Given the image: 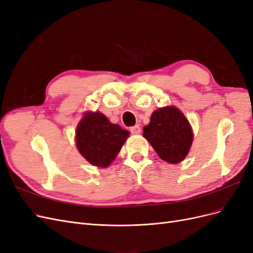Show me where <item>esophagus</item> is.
Listing matches in <instances>:
<instances>
[{"label": "esophagus", "mask_w": 253, "mask_h": 253, "mask_svg": "<svg viewBox=\"0 0 253 253\" xmlns=\"http://www.w3.org/2000/svg\"><path fill=\"white\" fill-rule=\"evenodd\" d=\"M129 131H131L132 134L137 135V134H139L141 132V129H140V126L138 125H136V126H132L131 128H129Z\"/></svg>", "instance_id": "1"}]
</instances>
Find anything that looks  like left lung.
<instances>
[{
  "instance_id": "1",
  "label": "left lung",
  "mask_w": 253,
  "mask_h": 253,
  "mask_svg": "<svg viewBox=\"0 0 253 253\" xmlns=\"http://www.w3.org/2000/svg\"><path fill=\"white\" fill-rule=\"evenodd\" d=\"M143 137L163 160L178 164L188 155L193 132L185 115L177 108L166 106L152 114L150 124L143 127Z\"/></svg>"
}]
</instances>
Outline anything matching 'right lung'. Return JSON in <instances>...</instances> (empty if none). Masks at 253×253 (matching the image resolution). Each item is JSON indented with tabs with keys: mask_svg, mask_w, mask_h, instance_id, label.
Segmentation results:
<instances>
[{
	"mask_svg": "<svg viewBox=\"0 0 253 253\" xmlns=\"http://www.w3.org/2000/svg\"><path fill=\"white\" fill-rule=\"evenodd\" d=\"M129 132L114 125L103 114H84L76 129V145L87 162L99 168H106L116 158Z\"/></svg>",
	"mask_w": 253,
	"mask_h": 253,
	"instance_id": "obj_1",
	"label": "right lung"
}]
</instances>
